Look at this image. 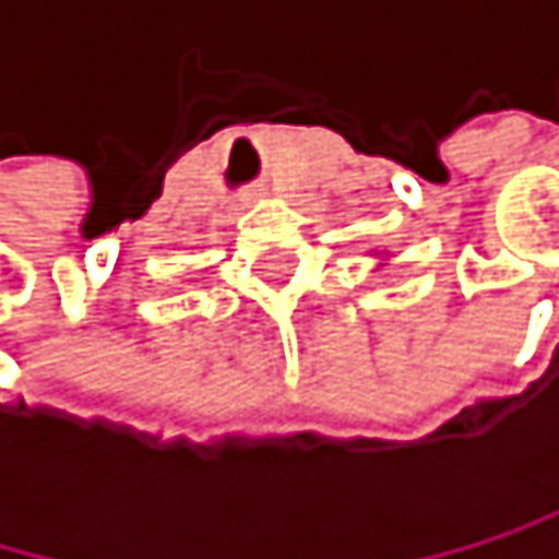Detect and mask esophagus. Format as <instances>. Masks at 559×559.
<instances>
[{
    "label": "esophagus",
    "instance_id": "34e87169",
    "mask_svg": "<svg viewBox=\"0 0 559 559\" xmlns=\"http://www.w3.org/2000/svg\"><path fill=\"white\" fill-rule=\"evenodd\" d=\"M241 201H251V194H245V198H241Z\"/></svg>",
    "mask_w": 559,
    "mask_h": 559
}]
</instances>
